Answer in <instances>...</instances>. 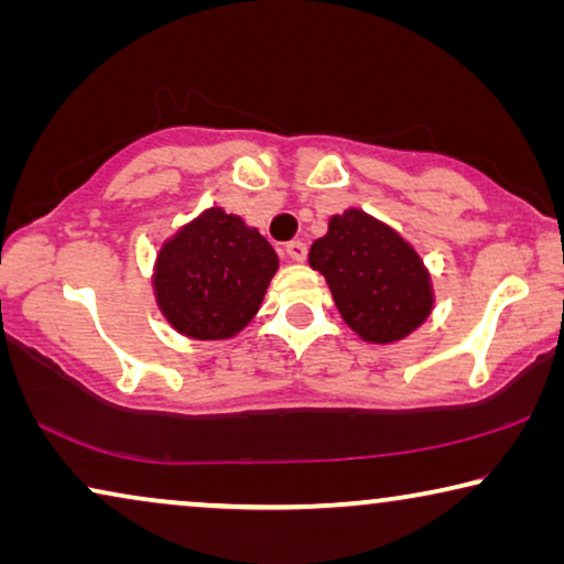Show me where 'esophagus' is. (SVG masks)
Segmentation results:
<instances>
[{"instance_id": "34e87169", "label": "esophagus", "mask_w": 564, "mask_h": 564, "mask_svg": "<svg viewBox=\"0 0 564 564\" xmlns=\"http://www.w3.org/2000/svg\"><path fill=\"white\" fill-rule=\"evenodd\" d=\"M284 253H288V259H292V261H305L307 246L303 241H290V243H284Z\"/></svg>"}]
</instances>
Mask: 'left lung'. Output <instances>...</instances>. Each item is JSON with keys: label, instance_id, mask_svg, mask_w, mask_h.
<instances>
[{"label": "left lung", "instance_id": "8db88e82", "mask_svg": "<svg viewBox=\"0 0 564 564\" xmlns=\"http://www.w3.org/2000/svg\"><path fill=\"white\" fill-rule=\"evenodd\" d=\"M354 334L369 344H395L434 307L431 274L398 230L349 207L328 220V234L307 253Z\"/></svg>", "mask_w": 564, "mask_h": 564}]
</instances>
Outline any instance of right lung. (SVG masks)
<instances>
[{"mask_svg":"<svg viewBox=\"0 0 564 564\" xmlns=\"http://www.w3.org/2000/svg\"><path fill=\"white\" fill-rule=\"evenodd\" d=\"M276 267V251L257 228L210 207L161 246L153 295L180 334L220 341L259 313Z\"/></svg>","mask_w":564,"mask_h":564,"instance_id":"right-lung-1","label":"right lung"}]
</instances>
